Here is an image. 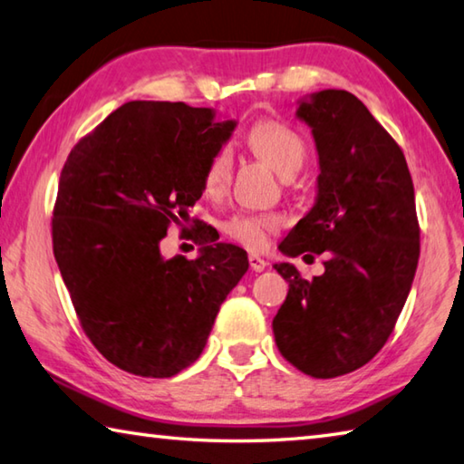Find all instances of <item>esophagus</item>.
<instances>
[{
    "mask_svg": "<svg viewBox=\"0 0 464 464\" xmlns=\"http://www.w3.org/2000/svg\"><path fill=\"white\" fill-rule=\"evenodd\" d=\"M248 263H250V269L255 273H261L266 269V261L258 255H248Z\"/></svg>",
    "mask_w": 464,
    "mask_h": 464,
    "instance_id": "34e87169",
    "label": "esophagus"
}]
</instances>
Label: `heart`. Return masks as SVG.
Listing matches in <instances>:
<instances>
[{"mask_svg": "<svg viewBox=\"0 0 464 464\" xmlns=\"http://www.w3.org/2000/svg\"><path fill=\"white\" fill-rule=\"evenodd\" d=\"M248 146L256 157H261L275 173L281 177L295 175L305 162V142L294 128L281 121H258L248 132ZM232 175V152L230 149H219L206 167L203 185L209 193H219L230 183ZM224 234L237 240L238 245L250 250H261L269 245L271 234L281 227L277 214H242L232 216L224 222Z\"/></svg>", "mask_w": 464, "mask_h": 464, "instance_id": "obj_1", "label": "heart"}]
</instances>
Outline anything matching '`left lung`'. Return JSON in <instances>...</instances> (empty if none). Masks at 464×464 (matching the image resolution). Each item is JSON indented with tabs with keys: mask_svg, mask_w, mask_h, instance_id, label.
<instances>
[{
	"mask_svg": "<svg viewBox=\"0 0 464 464\" xmlns=\"http://www.w3.org/2000/svg\"><path fill=\"white\" fill-rule=\"evenodd\" d=\"M295 116L312 128L318 193L279 250L324 253L326 271L307 281L295 265H273L289 283L273 334L294 367L332 379L361 369L392 336L420 258L416 198L401 149L359 97L324 89Z\"/></svg>",
	"mask_w": 464,
	"mask_h": 464,
	"instance_id": "8db88e82",
	"label": "left lung"
}]
</instances>
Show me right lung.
Returning a JSON list of instances; mask_svg holds the SVG:
<instances>
[{
	"label": "right lung",
	"instance_id": "obj_1",
	"mask_svg": "<svg viewBox=\"0 0 464 464\" xmlns=\"http://www.w3.org/2000/svg\"><path fill=\"white\" fill-rule=\"evenodd\" d=\"M237 128L216 110L128 102L75 144L53 211V250L81 326L118 369L165 379L199 359L246 250L201 226L199 256L165 258L211 157Z\"/></svg>",
	"mask_w": 464,
	"mask_h": 464
}]
</instances>
